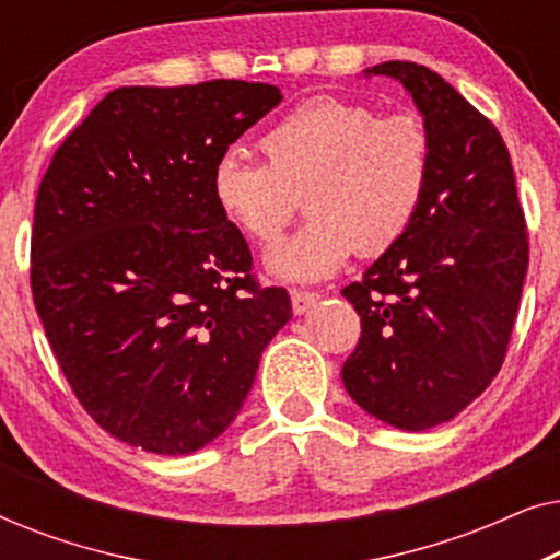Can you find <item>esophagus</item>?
Listing matches in <instances>:
<instances>
[{
    "instance_id": "1",
    "label": "esophagus",
    "mask_w": 560,
    "mask_h": 560,
    "mask_svg": "<svg viewBox=\"0 0 560 560\" xmlns=\"http://www.w3.org/2000/svg\"><path fill=\"white\" fill-rule=\"evenodd\" d=\"M318 293H313V290H301V288H295V290H290V301H293V311L298 313V316H301V313H305V311H311L313 305L318 303Z\"/></svg>"
}]
</instances>
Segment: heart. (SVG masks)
<instances>
[{
	"label": "heart",
	"instance_id": "heart-1",
	"mask_svg": "<svg viewBox=\"0 0 560 560\" xmlns=\"http://www.w3.org/2000/svg\"><path fill=\"white\" fill-rule=\"evenodd\" d=\"M267 163L224 152L211 173L221 217L244 240L278 242L305 196L308 221L270 252L275 278L313 282L359 247L382 255L408 232L433 175V135L418 112L380 114L339 96H311L262 135Z\"/></svg>",
	"mask_w": 560,
	"mask_h": 560
}]
</instances>
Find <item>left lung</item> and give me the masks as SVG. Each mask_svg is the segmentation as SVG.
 I'll list each match as a JSON object with an SVG mask.
<instances>
[{
    "instance_id": "8db88e82",
    "label": "left lung",
    "mask_w": 560,
    "mask_h": 560,
    "mask_svg": "<svg viewBox=\"0 0 560 560\" xmlns=\"http://www.w3.org/2000/svg\"><path fill=\"white\" fill-rule=\"evenodd\" d=\"M433 135L416 221L341 295L362 318L341 380L359 408L405 431L458 416L497 377L530 259L502 135L431 68L387 60Z\"/></svg>"
}]
</instances>
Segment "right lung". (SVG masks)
<instances>
[{
  "mask_svg": "<svg viewBox=\"0 0 560 560\" xmlns=\"http://www.w3.org/2000/svg\"><path fill=\"white\" fill-rule=\"evenodd\" d=\"M280 102L234 79L114 89L43 175L35 311L83 410L129 446L178 456L224 433L293 316L211 194L217 160Z\"/></svg>",
  "mask_w": 560,
  "mask_h": 560,
  "instance_id": "1",
  "label": "right lung"
}]
</instances>
